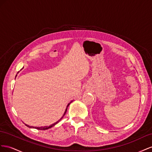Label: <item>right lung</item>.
<instances>
[{
    "label": "right lung",
    "mask_w": 152,
    "mask_h": 152,
    "mask_svg": "<svg viewBox=\"0 0 152 152\" xmlns=\"http://www.w3.org/2000/svg\"><path fill=\"white\" fill-rule=\"evenodd\" d=\"M71 103V102H70V103H69L68 104V105H67V107H66V111H65V113H64V115H63V116L62 117V118H60L58 121H57V122H55V124H52V125H50V126H48H48H46V127H32V126H29V125H27V126L28 127H30V128H35V129H38V130H46V129H50V128H51V127H53V126H54V125H56V124H57V123H58L59 122H60V120H61L62 118H63V117H64V116L65 115V114H66V111H67V107H68V106H69V104H70Z\"/></svg>",
    "instance_id": "1"
}]
</instances>
